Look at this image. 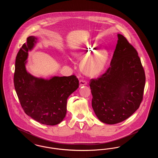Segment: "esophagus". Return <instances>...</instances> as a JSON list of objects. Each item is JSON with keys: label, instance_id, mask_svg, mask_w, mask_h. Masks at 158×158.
<instances>
[{"label": "esophagus", "instance_id": "obj_1", "mask_svg": "<svg viewBox=\"0 0 158 158\" xmlns=\"http://www.w3.org/2000/svg\"><path fill=\"white\" fill-rule=\"evenodd\" d=\"M87 85V82H86V81H85L83 79L80 80V81H79V86H80V87L84 86V85Z\"/></svg>", "mask_w": 158, "mask_h": 158}]
</instances>
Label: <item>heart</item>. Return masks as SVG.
<instances>
[{
    "instance_id": "b5f03b06",
    "label": "heart",
    "mask_w": 158,
    "mask_h": 158,
    "mask_svg": "<svg viewBox=\"0 0 158 158\" xmlns=\"http://www.w3.org/2000/svg\"><path fill=\"white\" fill-rule=\"evenodd\" d=\"M81 57L84 61L82 69L85 74L90 76H97L105 68L109 54L105 50H99L96 45L88 44L82 48Z\"/></svg>"
}]
</instances>
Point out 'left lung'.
Masks as SVG:
<instances>
[{"instance_id":"1","label":"left lung","mask_w":158,"mask_h":158,"mask_svg":"<svg viewBox=\"0 0 158 158\" xmlns=\"http://www.w3.org/2000/svg\"><path fill=\"white\" fill-rule=\"evenodd\" d=\"M117 36L110 68L89 85L93 110L98 119L108 124L126 120L139 108L146 81L136 50L123 35Z\"/></svg>"}]
</instances>
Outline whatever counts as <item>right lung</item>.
Instances as JSON below:
<instances>
[{"label": "right lung", "mask_w": 158, "mask_h": 158, "mask_svg": "<svg viewBox=\"0 0 158 158\" xmlns=\"http://www.w3.org/2000/svg\"><path fill=\"white\" fill-rule=\"evenodd\" d=\"M27 40L16 57L14 77L16 92L27 115L43 124H58L66 116L67 99L79 88V81L75 75L45 79L31 75L26 69V60L37 38L30 36Z\"/></svg>", "instance_id": "obj_1"}]
</instances>
